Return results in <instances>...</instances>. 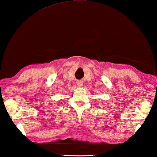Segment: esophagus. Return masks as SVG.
Listing matches in <instances>:
<instances>
[{"label":"esophagus","mask_w":157,"mask_h":157,"mask_svg":"<svg viewBox=\"0 0 157 157\" xmlns=\"http://www.w3.org/2000/svg\"><path fill=\"white\" fill-rule=\"evenodd\" d=\"M83 82L82 81H76V84L78 85V86H79V87H81L82 86H83Z\"/></svg>","instance_id":"1"}]
</instances>
